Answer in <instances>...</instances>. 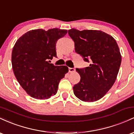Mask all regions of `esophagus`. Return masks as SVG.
<instances>
[{
	"label": "esophagus",
	"instance_id": "esophagus-1",
	"mask_svg": "<svg viewBox=\"0 0 134 134\" xmlns=\"http://www.w3.org/2000/svg\"><path fill=\"white\" fill-rule=\"evenodd\" d=\"M69 72H74L76 71V69H75L74 68H70V67H69Z\"/></svg>",
	"mask_w": 134,
	"mask_h": 134
}]
</instances>
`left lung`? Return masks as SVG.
<instances>
[{
	"mask_svg": "<svg viewBox=\"0 0 134 134\" xmlns=\"http://www.w3.org/2000/svg\"><path fill=\"white\" fill-rule=\"evenodd\" d=\"M75 50L90 62L89 67L76 69L81 80L73 87L77 98L85 102L102 98L116 81L121 62L117 43L111 35L100 30L68 31Z\"/></svg>",
	"mask_w": 134,
	"mask_h": 134,
	"instance_id": "8db88e82",
	"label": "left lung"
}]
</instances>
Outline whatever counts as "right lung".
Returning <instances> with one entry per match:
<instances>
[{"instance_id": "1", "label": "right lung", "mask_w": 134, "mask_h": 134, "mask_svg": "<svg viewBox=\"0 0 134 134\" xmlns=\"http://www.w3.org/2000/svg\"><path fill=\"white\" fill-rule=\"evenodd\" d=\"M67 33V30L58 28L31 30L21 36L14 46L11 58L14 74L23 90L32 98L47 99L57 93L60 81L69 68L49 62L57 57V41Z\"/></svg>"}]
</instances>
